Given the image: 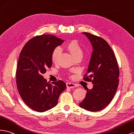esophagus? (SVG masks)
<instances>
[{
    "label": "esophagus",
    "mask_w": 134,
    "mask_h": 134,
    "mask_svg": "<svg viewBox=\"0 0 134 134\" xmlns=\"http://www.w3.org/2000/svg\"><path fill=\"white\" fill-rule=\"evenodd\" d=\"M66 87H67V88H72L75 87L76 85H75L74 83H73L69 82V83H66Z\"/></svg>",
    "instance_id": "34e87169"
}]
</instances>
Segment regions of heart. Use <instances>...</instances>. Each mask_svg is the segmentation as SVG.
Segmentation results:
<instances>
[{"label":"heart","mask_w":134,"mask_h":134,"mask_svg":"<svg viewBox=\"0 0 134 134\" xmlns=\"http://www.w3.org/2000/svg\"><path fill=\"white\" fill-rule=\"evenodd\" d=\"M65 48L75 59L79 56H82L83 51L82 47L77 41L73 40L68 42L65 46ZM60 52V51L59 48H56L53 49L51 54V60L53 63H55L58 60Z\"/></svg>","instance_id":"obj_1"}]
</instances>
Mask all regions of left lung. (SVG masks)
I'll use <instances>...</instances> for the list:
<instances>
[{"instance_id":"left-lung-1","label":"left lung","mask_w":134,"mask_h":134,"mask_svg":"<svg viewBox=\"0 0 134 134\" xmlns=\"http://www.w3.org/2000/svg\"><path fill=\"white\" fill-rule=\"evenodd\" d=\"M91 42L93 51L84 80L92 82L93 88H87L85 98L79 107L91 111L103 109L117 91L120 75L117 61L110 46L104 39L83 32ZM87 74L88 76L86 77Z\"/></svg>"}]
</instances>
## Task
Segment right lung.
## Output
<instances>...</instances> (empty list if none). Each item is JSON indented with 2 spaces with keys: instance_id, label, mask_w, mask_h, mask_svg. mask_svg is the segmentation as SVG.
I'll return each mask as SVG.
<instances>
[{
  "instance_id": "add662e5",
  "label": "right lung",
  "mask_w": 134,
  "mask_h": 134,
  "mask_svg": "<svg viewBox=\"0 0 134 134\" xmlns=\"http://www.w3.org/2000/svg\"><path fill=\"white\" fill-rule=\"evenodd\" d=\"M64 41L52 35L37 36L20 52L16 70L17 90L24 102L35 111L44 112L55 107L66 88L64 81L52 84L42 76L52 66L53 49Z\"/></svg>"
}]
</instances>
